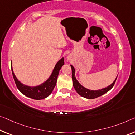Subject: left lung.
Wrapping results in <instances>:
<instances>
[{"label":"left lung","mask_w":135,"mask_h":135,"mask_svg":"<svg viewBox=\"0 0 135 135\" xmlns=\"http://www.w3.org/2000/svg\"><path fill=\"white\" fill-rule=\"evenodd\" d=\"M71 70H72V80H73V85L74 88V89L76 90V91H77V93L80 95L82 97L87 98V99H94V98H96L99 96H100L103 95L107 92H108L109 90H110L113 87L114 85V83H115L116 80L117 79V77H116V79L114 80V81L113 82L111 85L108 86L107 87H105L104 88H102L101 90H88L87 88H85L83 86L80 85L79 82L76 80V78L74 76V73H75V70H74V67L71 65Z\"/></svg>","instance_id":"1"}]
</instances>
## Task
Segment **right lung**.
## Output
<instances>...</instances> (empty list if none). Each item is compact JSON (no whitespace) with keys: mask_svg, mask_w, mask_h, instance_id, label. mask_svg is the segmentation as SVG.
<instances>
[{"mask_svg":"<svg viewBox=\"0 0 135 135\" xmlns=\"http://www.w3.org/2000/svg\"><path fill=\"white\" fill-rule=\"evenodd\" d=\"M64 65V58H62L56 64L53 71V73H52L48 80H46L43 84H42L41 85L36 86V87H29V86L23 85L16 78V76L13 73V70L12 68L11 71L16 85L17 86L18 89L19 90V91L23 94L24 95L27 96V97L32 98L33 99L40 100L45 99L52 93L54 88L56 86V82H57L59 72Z\"/></svg>","mask_w":135,"mask_h":135,"instance_id":"1","label":"right lung"}]
</instances>
